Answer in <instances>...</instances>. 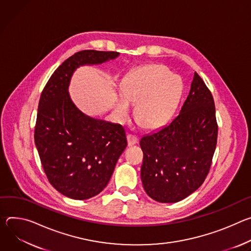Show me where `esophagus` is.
<instances>
[{
  "instance_id": "esophagus-1",
  "label": "esophagus",
  "mask_w": 251,
  "mask_h": 251,
  "mask_svg": "<svg viewBox=\"0 0 251 251\" xmlns=\"http://www.w3.org/2000/svg\"><path fill=\"white\" fill-rule=\"evenodd\" d=\"M127 144L129 147L135 145L137 143V137L135 135H132V134H127Z\"/></svg>"
}]
</instances>
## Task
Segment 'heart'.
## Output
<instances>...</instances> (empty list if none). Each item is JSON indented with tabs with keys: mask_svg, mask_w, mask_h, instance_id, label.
Segmentation results:
<instances>
[{
	"mask_svg": "<svg viewBox=\"0 0 251 251\" xmlns=\"http://www.w3.org/2000/svg\"><path fill=\"white\" fill-rule=\"evenodd\" d=\"M117 97L114 113L121 121L130 114V104H136V119L147 128H156L170 120L177 104L180 83L162 66L151 65L127 75Z\"/></svg>",
	"mask_w": 251,
	"mask_h": 251,
	"instance_id": "obj_1",
	"label": "heart"
}]
</instances>
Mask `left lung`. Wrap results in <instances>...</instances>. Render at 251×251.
<instances>
[{"label": "left lung", "mask_w": 251, "mask_h": 251, "mask_svg": "<svg viewBox=\"0 0 251 251\" xmlns=\"http://www.w3.org/2000/svg\"><path fill=\"white\" fill-rule=\"evenodd\" d=\"M217 130L212 95L194 73L179 114L140 142L144 151L141 176L148 196L174 203L199 189L210 169Z\"/></svg>", "instance_id": "obj_1"}]
</instances>
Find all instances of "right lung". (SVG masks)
Instances as JSON below:
<instances>
[{"label": "right lung", "instance_id": "add662e5", "mask_svg": "<svg viewBox=\"0 0 251 251\" xmlns=\"http://www.w3.org/2000/svg\"><path fill=\"white\" fill-rule=\"evenodd\" d=\"M119 55L94 50L75 52L53 72L41 95L35 144L50 183L73 200H89L103 190L127 142L121 125L89 117L75 106L69 94L71 78L81 66Z\"/></svg>", "mask_w": 251, "mask_h": 251}]
</instances>
